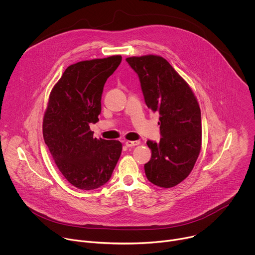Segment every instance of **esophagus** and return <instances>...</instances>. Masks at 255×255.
Returning <instances> with one entry per match:
<instances>
[{"label":"esophagus","mask_w":255,"mask_h":255,"mask_svg":"<svg viewBox=\"0 0 255 255\" xmlns=\"http://www.w3.org/2000/svg\"><path fill=\"white\" fill-rule=\"evenodd\" d=\"M125 144H126L127 147H134V146H136V145H139L140 142H139V141H130V140H127V141L125 142Z\"/></svg>","instance_id":"1"}]
</instances>
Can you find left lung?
<instances>
[{
    "label": "left lung",
    "mask_w": 255,
    "mask_h": 255,
    "mask_svg": "<svg viewBox=\"0 0 255 255\" xmlns=\"http://www.w3.org/2000/svg\"><path fill=\"white\" fill-rule=\"evenodd\" d=\"M139 77L148 109L159 114L161 138L147 141L150 160L145 174L153 185L168 189L186 179L202 147L201 110L189 86L169 62L159 55L126 58Z\"/></svg>",
    "instance_id": "obj_1"
}]
</instances>
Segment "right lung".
<instances>
[{
  "instance_id": "right-lung-1",
  "label": "right lung",
  "mask_w": 255,
  "mask_h": 255,
  "mask_svg": "<svg viewBox=\"0 0 255 255\" xmlns=\"http://www.w3.org/2000/svg\"><path fill=\"white\" fill-rule=\"evenodd\" d=\"M121 55L69 65L52 88L43 117V138L53 160L70 185L95 190L110 179L122 152L118 140L93 137L102 94Z\"/></svg>"
}]
</instances>
